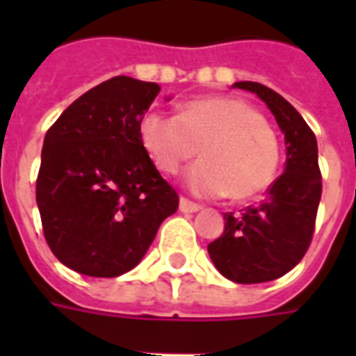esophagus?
<instances>
[{"mask_svg": "<svg viewBox=\"0 0 356 356\" xmlns=\"http://www.w3.org/2000/svg\"><path fill=\"white\" fill-rule=\"evenodd\" d=\"M179 209L185 211V213H194V211H200L202 206L200 204H196V202L188 200V198H181V200H179Z\"/></svg>", "mask_w": 356, "mask_h": 356, "instance_id": "34e87169", "label": "esophagus"}]
</instances>
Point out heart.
Instances as JSON below:
<instances>
[{"label": "heart", "instance_id": "heart-1", "mask_svg": "<svg viewBox=\"0 0 356 356\" xmlns=\"http://www.w3.org/2000/svg\"><path fill=\"white\" fill-rule=\"evenodd\" d=\"M143 147L168 175L204 154L185 173L186 186L202 196L250 200L267 191L280 163L275 129L257 110L231 97H202L181 114L148 112L140 122Z\"/></svg>", "mask_w": 356, "mask_h": 356}]
</instances>
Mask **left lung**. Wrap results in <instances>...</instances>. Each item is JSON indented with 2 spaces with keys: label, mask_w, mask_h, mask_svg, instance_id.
Instances as JSON below:
<instances>
[{
  "label": "left lung",
  "mask_w": 356,
  "mask_h": 356,
  "mask_svg": "<svg viewBox=\"0 0 356 356\" xmlns=\"http://www.w3.org/2000/svg\"><path fill=\"white\" fill-rule=\"evenodd\" d=\"M275 114L286 140V170L268 186L267 198L240 216L225 213V231L208 246L217 270L236 284L280 278L296 267L313 240L322 194L318 148L313 129L284 97L257 81H236Z\"/></svg>",
  "instance_id": "1"
}]
</instances>
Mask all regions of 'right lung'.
Wrapping results in <instances>:
<instances>
[{
    "label": "right lung",
    "instance_id": "obj_1",
    "mask_svg": "<svg viewBox=\"0 0 356 356\" xmlns=\"http://www.w3.org/2000/svg\"><path fill=\"white\" fill-rule=\"evenodd\" d=\"M158 83L127 76L89 89L45 133L35 200L43 236L76 273L112 278L147 254L179 196L140 140Z\"/></svg>",
    "mask_w": 356,
    "mask_h": 356
}]
</instances>
